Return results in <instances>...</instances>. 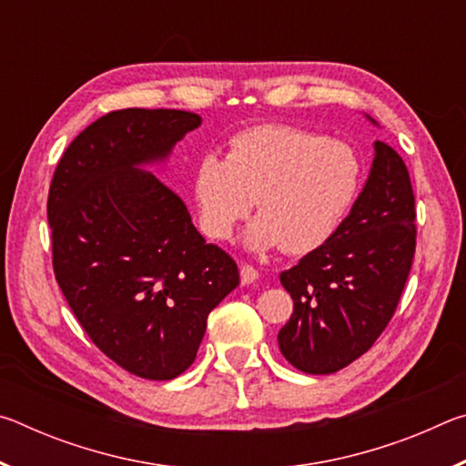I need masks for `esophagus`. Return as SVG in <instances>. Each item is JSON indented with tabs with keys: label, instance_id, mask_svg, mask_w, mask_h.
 <instances>
[{
	"label": "esophagus",
	"instance_id": "34e87169",
	"mask_svg": "<svg viewBox=\"0 0 466 466\" xmlns=\"http://www.w3.org/2000/svg\"><path fill=\"white\" fill-rule=\"evenodd\" d=\"M258 279V271L255 269L252 265H240V281L244 286H248V283H255Z\"/></svg>",
	"mask_w": 466,
	"mask_h": 466
}]
</instances>
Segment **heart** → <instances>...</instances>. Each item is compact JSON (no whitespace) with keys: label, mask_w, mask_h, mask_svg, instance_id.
<instances>
[{"label":"heart","mask_w":466,"mask_h":466,"mask_svg":"<svg viewBox=\"0 0 466 466\" xmlns=\"http://www.w3.org/2000/svg\"><path fill=\"white\" fill-rule=\"evenodd\" d=\"M360 187L356 149L289 125L236 133L228 157L203 154L193 180L199 226L209 238H230L255 199L258 216L244 244L257 252L281 247L289 255L322 247L350 214Z\"/></svg>","instance_id":"b5f03b06"}]
</instances>
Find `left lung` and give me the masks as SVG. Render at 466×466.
I'll list each match as a JSON object with an SVG mask.
<instances>
[{"label":"left lung","mask_w":466,"mask_h":466,"mask_svg":"<svg viewBox=\"0 0 466 466\" xmlns=\"http://www.w3.org/2000/svg\"><path fill=\"white\" fill-rule=\"evenodd\" d=\"M413 255L409 170L390 146L374 141L372 168L350 216L279 275L294 299L278 335L283 358L306 374H333L364 356L397 310Z\"/></svg>","instance_id":"1"}]
</instances>
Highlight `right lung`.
Listing matches in <instances>:
<instances>
[{"label":"right lung","instance_id":"obj_1","mask_svg":"<svg viewBox=\"0 0 466 466\" xmlns=\"http://www.w3.org/2000/svg\"><path fill=\"white\" fill-rule=\"evenodd\" d=\"M201 116L113 110L77 136L46 201L55 279L94 345L123 370L172 380L193 364L208 317L240 283L183 199L141 167L164 162Z\"/></svg>","mask_w":466,"mask_h":466}]
</instances>
